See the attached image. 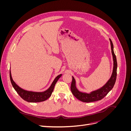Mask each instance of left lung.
Wrapping results in <instances>:
<instances>
[{
	"label": "left lung",
	"mask_w": 131,
	"mask_h": 131,
	"mask_svg": "<svg viewBox=\"0 0 131 131\" xmlns=\"http://www.w3.org/2000/svg\"><path fill=\"white\" fill-rule=\"evenodd\" d=\"M109 40L110 41L111 49H112V53L113 55L114 66L112 76H111L109 80L107 81V82L103 86L97 90L92 91L90 93L82 92H80V91H79L77 89L76 86V81H75L74 78L72 77V82L70 86L71 91H72L74 96L80 101L86 103H89L101 100L102 99L106 96V94L113 88L116 80L117 64L116 57L114 52L113 43L110 39H109Z\"/></svg>",
	"instance_id": "8db88e82"
}]
</instances>
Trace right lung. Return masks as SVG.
<instances>
[{
    "label": "right lung",
    "mask_w": 131,
    "mask_h": 131,
    "mask_svg": "<svg viewBox=\"0 0 131 131\" xmlns=\"http://www.w3.org/2000/svg\"><path fill=\"white\" fill-rule=\"evenodd\" d=\"M62 76V74H59V75L54 79V80L52 82V84L50 86V88L47 90L43 91V92H33V91H26L22 89L20 87H19L13 80L11 77V71L10 70V78L11 84L13 85V88L16 91L17 93L19 94L23 100L28 102L31 103H36V102H41L47 100L52 94V93L54 88V86L56 85V82L58 80V79Z\"/></svg>",
    "instance_id": "right-lung-1"
}]
</instances>
